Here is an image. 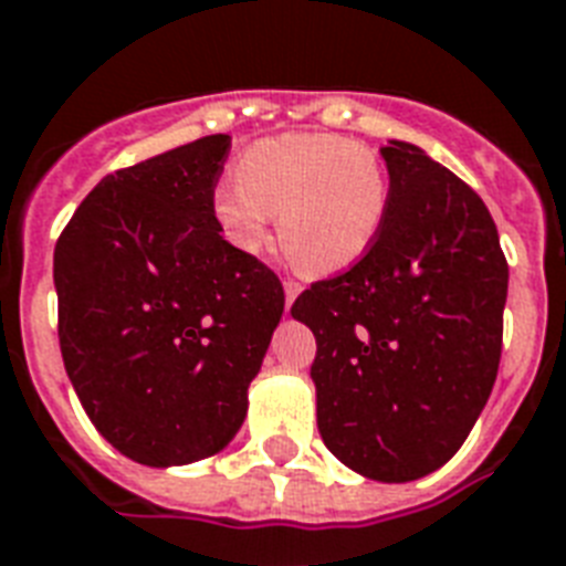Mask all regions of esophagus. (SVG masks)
<instances>
[{
  "label": "esophagus",
  "mask_w": 566,
  "mask_h": 566,
  "mask_svg": "<svg viewBox=\"0 0 566 566\" xmlns=\"http://www.w3.org/2000/svg\"><path fill=\"white\" fill-rule=\"evenodd\" d=\"M283 292H286V310L292 304H295V297L301 295V283H295V280H286V283H283Z\"/></svg>",
  "instance_id": "1"
}]
</instances>
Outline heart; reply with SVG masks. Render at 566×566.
I'll use <instances>...</instances> for the list:
<instances>
[{
  "mask_svg": "<svg viewBox=\"0 0 566 566\" xmlns=\"http://www.w3.org/2000/svg\"><path fill=\"white\" fill-rule=\"evenodd\" d=\"M237 184L212 192L216 228L239 254H262L277 230L292 260L338 274L368 254L388 216V171L359 139L280 134L237 157Z\"/></svg>",
  "mask_w": 566,
  "mask_h": 566,
  "instance_id": "obj_1",
  "label": "heart"
}]
</instances>
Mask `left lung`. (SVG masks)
<instances>
[{
	"mask_svg": "<svg viewBox=\"0 0 566 566\" xmlns=\"http://www.w3.org/2000/svg\"><path fill=\"white\" fill-rule=\"evenodd\" d=\"M388 216L338 277L297 297L318 342V432L338 462L411 482L464 444L494 388L509 262L482 198L423 148L388 139Z\"/></svg>",
	"mask_w": 566,
	"mask_h": 566,
	"instance_id": "left-lung-1",
	"label": "left lung"
}]
</instances>
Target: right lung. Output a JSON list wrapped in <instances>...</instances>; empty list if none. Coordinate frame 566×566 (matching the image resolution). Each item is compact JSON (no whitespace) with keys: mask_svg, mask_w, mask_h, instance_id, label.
I'll return each instance as SVG.
<instances>
[{"mask_svg":"<svg viewBox=\"0 0 566 566\" xmlns=\"http://www.w3.org/2000/svg\"><path fill=\"white\" fill-rule=\"evenodd\" d=\"M228 134L107 175L54 245L57 336L93 427L148 468L233 441L283 286L212 221Z\"/></svg>","mask_w":566,"mask_h":566,"instance_id":"1","label":"right lung"}]
</instances>
